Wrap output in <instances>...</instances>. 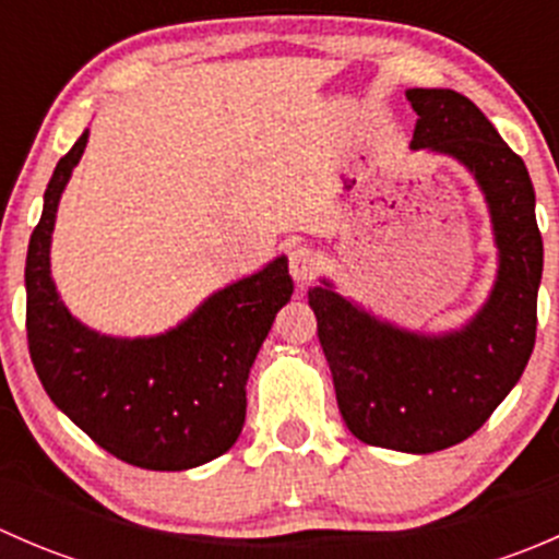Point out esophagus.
Wrapping results in <instances>:
<instances>
[{
    "mask_svg": "<svg viewBox=\"0 0 559 559\" xmlns=\"http://www.w3.org/2000/svg\"><path fill=\"white\" fill-rule=\"evenodd\" d=\"M319 267H321V259L319 253L311 251V248L297 246L295 251L289 253V273L300 286L311 284L316 275H319Z\"/></svg>",
    "mask_w": 559,
    "mask_h": 559,
    "instance_id": "obj_1",
    "label": "esophagus"
}]
</instances>
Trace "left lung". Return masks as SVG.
<instances>
[{
  "label": "left lung",
  "instance_id": "left-lung-1",
  "mask_svg": "<svg viewBox=\"0 0 559 559\" xmlns=\"http://www.w3.org/2000/svg\"><path fill=\"white\" fill-rule=\"evenodd\" d=\"M416 110L411 148L452 156L473 173L492 216L498 281L462 330H400L337 295L308 292L337 408L362 443L430 454L471 438L520 381L535 346L544 240L527 167L452 88H408Z\"/></svg>",
  "mask_w": 559,
  "mask_h": 559
}]
</instances>
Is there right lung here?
Segmentation results:
<instances>
[{
	"instance_id": "1",
	"label": "right lung",
	"mask_w": 559,
	"mask_h": 559,
	"mask_svg": "<svg viewBox=\"0 0 559 559\" xmlns=\"http://www.w3.org/2000/svg\"><path fill=\"white\" fill-rule=\"evenodd\" d=\"M88 129L56 165L26 253V337L56 408L97 447L145 471H189L238 441L246 381L295 284L286 257L224 286L165 335L110 337L75 319L50 278L59 197Z\"/></svg>"
}]
</instances>
